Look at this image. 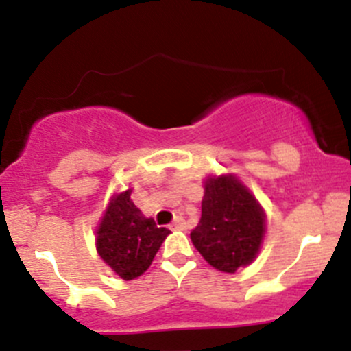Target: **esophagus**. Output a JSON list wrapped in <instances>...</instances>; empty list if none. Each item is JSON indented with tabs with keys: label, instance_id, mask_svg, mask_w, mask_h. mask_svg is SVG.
<instances>
[{
	"label": "esophagus",
	"instance_id": "obj_1",
	"mask_svg": "<svg viewBox=\"0 0 351 351\" xmlns=\"http://www.w3.org/2000/svg\"><path fill=\"white\" fill-rule=\"evenodd\" d=\"M171 229L173 231H183V229H185V219H183L182 215H176L175 221H173L171 224Z\"/></svg>",
	"mask_w": 351,
	"mask_h": 351
}]
</instances>
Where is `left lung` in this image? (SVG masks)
<instances>
[{
    "label": "left lung",
    "instance_id": "8db88e82",
    "mask_svg": "<svg viewBox=\"0 0 351 351\" xmlns=\"http://www.w3.org/2000/svg\"><path fill=\"white\" fill-rule=\"evenodd\" d=\"M263 234V210L239 180L219 176L205 182L202 217L190 238L208 265L234 274L253 261Z\"/></svg>",
    "mask_w": 351,
    "mask_h": 351
}]
</instances>
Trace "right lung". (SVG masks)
<instances>
[{
  "mask_svg": "<svg viewBox=\"0 0 351 351\" xmlns=\"http://www.w3.org/2000/svg\"><path fill=\"white\" fill-rule=\"evenodd\" d=\"M97 234V250L105 263L123 280H134L149 268L169 231L144 217L127 190L110 202Z\"/></svg>",
  "mask_w": 351,
  "mask_h": 351,
  "instance_id": "add662e5",
  "label": "right lung"
}]
</instances>
